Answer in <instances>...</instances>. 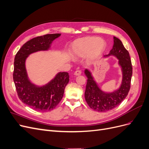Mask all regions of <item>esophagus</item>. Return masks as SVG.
Masks as SVG:
<instances>
[{"label":"esophagus","mask_w":149,"mask_h":149,"mask_svg":"<svg viewBox=\"0 0 149 149\" xmlns=\"http://www.w3.org/2000/svg\"><path fill=\"white\" fill-rule=\"evenodd\" d=\"M81 74V71L80 70H77L74 73V74L75 76H79Z\"/></svg>","instance_id":"1"}]
</instances>
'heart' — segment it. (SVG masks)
I'll return each mask as SVG.
<instances>
[{
  "instance_id": "obj_1",
  "label": "heart",
  "mask_w": 149,
  "mask_h": 149,
  "mask_svg": "<svg viewBox=\"0 0 149 149\" xmlns=\"http://www.w3.org/2000/svg\"><path fill=\"white\" fill-rule=\"evenodd\" d=\"M106 48V42L102 38L87 37L76 40L72 43L71 50L76 58H84L88 56L91 61L100 58Z\"/></svg>"
}]
</instances>
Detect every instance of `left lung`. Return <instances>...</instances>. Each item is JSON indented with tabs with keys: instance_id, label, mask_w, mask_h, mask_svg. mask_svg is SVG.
<instances>
[{
	"instance_id": "left-lung-1",
	"label": "left lung",
	"mask_w": 149,
	"mask_h": 149,
	"mask_svg": "<svg viewBox=\"0 0 149 149\" xmlns=\"http://www.w3.org/2000/svg\"><path fill=\"white\" fill-rule=\"evenodd\" d=\"M113 38L112 49L104 57L114 56L118 60L123 74L119 87L111 92L103 91L94 79L91 71L89 69L84 70V74L88 78L85 100L92 109L97 112H106L118 106L127 96L130 87L132 67L129 53L119 38L116 37Z\"/></svg>"
}]
</instances>
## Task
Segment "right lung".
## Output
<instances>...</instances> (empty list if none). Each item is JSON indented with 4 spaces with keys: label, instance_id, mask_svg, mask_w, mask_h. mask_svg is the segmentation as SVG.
<instances>
[{
    "label": "right lung",
    "instance_id": "right-lung-1",
    "mask_svg": "<svg viewBox=\"0 0 149 149\" xmlns=\"http://www.w3.org/2000/svg\"><path fill=\"white\" fill-rule=\"evenodd\" d=\"M61 33L47 34L31 39L16 54L13 78L20 100L33 109L47 112L53 109L63 96L69 82L67 72H58L47 83L38 85L30 79L26 69V60L31 54L49 51L52 43Z\"/></svg>",
    "mask_w": 149,
    "mask_h": 149
}]
</instances>
